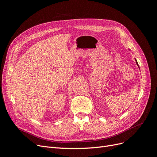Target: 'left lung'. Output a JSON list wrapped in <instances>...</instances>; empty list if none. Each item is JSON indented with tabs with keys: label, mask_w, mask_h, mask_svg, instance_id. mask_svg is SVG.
<instances>
[{
	"label": "left lung",
	"mask_w": 157,
	"mask_h": 157,
	"mask_svg": "<svg viewBox=\"0 0 157 157\" xmlns=\"http://www.w3.org/2000/svg\"><path fill=\"white\" fill-rule=\"evenodd\" d=\"M136 63H137V65H138V64H137V61H136Z\"/></svg>",
	"instance_id": "1"
}]
</instances>
